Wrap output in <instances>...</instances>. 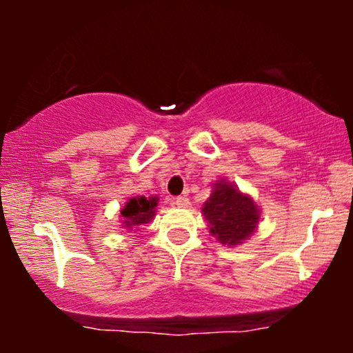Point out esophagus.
Listing matches in <instances>:
<instances>
[{
	"label": "esophagus",
	"instance_id": "esophagus-1",
	"mask_svg": "<svg viewBox=\"0 0 353 353\" xmlns=\"http://www.w3.org/2000/svg\"><path fill=\"white\" fill-rule=\"evenodd\" d=\"M174 204H176L177 208H188L190 202L185 196H179V197H176V199H174Z\"/></svg>",
	"mask_w": 353,
	"mask_h": 353
}]
</instances>
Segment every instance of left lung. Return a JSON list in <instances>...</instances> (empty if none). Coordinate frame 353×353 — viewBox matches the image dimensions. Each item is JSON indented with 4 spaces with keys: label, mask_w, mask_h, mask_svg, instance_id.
Wrapping results in <instances>:
<instances>
[{
    "label": "left lung",
    "mask_w": 353,
    "mask_h": 353,
    "mask_svg": "<svg viewBox=\"0 0 353 353\" xmlns=\"http://www.w3.org/2000/svg\"><path fill=\"white\" fill-rule=\"evenodd\" d=\"M202 214L210 224V232L228 245H239L250 237L261 217L254 201L228 182H216Z\"/></svg>",
    "instance_id": "8db88e82"
}]
</instances>
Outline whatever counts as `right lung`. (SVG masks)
<instances>
[{
    "instance_id": "add662e5",
    "label": "right lung",
    "mask_w": 353,
    "mask_h": 353,
    "mask_svg": "<svg viewBox=\"0 0 353 353\" xmlns=\"http://www.w3.org/2000/svg\"><path fill=\"white\" fill-rule=\"evenodd\" d=\"M156 205L157 202L154 197H151V199H145L144 196L132 197V199L124 205V209L121 210V217L124 219L125 228H134V225L148 224V222L156 216V212H154Z\"/></svg>"
}]
</instances>
